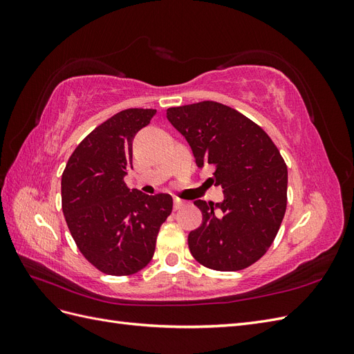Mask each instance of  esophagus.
Masks as SVG:
<instances>
[{"mask_svg":"<svg viewBox=\"0 0 354 354\" xmlns=\"http://www.w3.org/2000/svg\"><path fill=\"white\" fill-rule=\"evenodd\" d=\"M183 205H185V201H181L178 198H174V209H180Z\"/></svg>","mask_w":354,"mask_h":354,"instance_id":"34e87169","label":"esophagus"}]
</instances>
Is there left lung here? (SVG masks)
<instances>
[{
    "mask_svg": "<svg viewBox=\"0 0 354 354\" xmlns=\"http://www.w3.org/2000/svg\"><path fill=\"white\" fill-rule=\"evenodd\" d=\"M199 168H214L223 202L195 201L202 224L189 233V250L202 266L242 270L273 243L286 211L288 169L279 149L260 125L217 102L167 109Z\"/></svg>",
    "mask_w": 354,
    "mask_h": 354,
    "instance_id": "left-lung-1",
    "label": "left lung"
}]
</instances>
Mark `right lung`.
<instances>
[{"label": "right lung", "instance_id": "obj_1", "mask_svg": "<svg viewBox=\"0 0 354 354\" xmlns=\"http://www.w3.org/2000/svg\"><path fill=\"white\" fill-rule=\"evenodd\" d=\"M155 109H125L84 138L62 174V209L78 250L95 269L128 276L151 263L160 226L173 211L168 194L130 190L133 138Z\"/></svg>", "mask_w": 354, "mask_h": 354}]
</instances>
